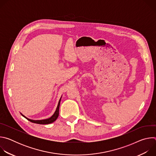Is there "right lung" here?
I'll use <instances>...</instances> for the list:
<instances>
[{"label": "right lung", "instance_id": "obj_1", "mask_svg": "<svg viewBox=\"0 0 156 156\" xmlns=\"http://www.w3.org/2000/svg\"><path fill=\"white\" fill-rule=\"evenodd\" d=\"M60 100H61V98L59 100V102H58V105H57V109L55 110V113L53 114V115L48 119H45V120H31V119H29L28 118H27L26 117H25L23 115L25 118H26L28 120H29L30 122H33V123H37V124H42V125H46V124H49V123H53L54 122H55L57 119L58 118V114H59V107H60Z\"/></svg>", "mask_w": 156, "mask_h": 156}]
</instances>
